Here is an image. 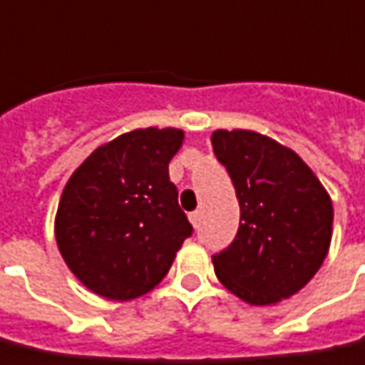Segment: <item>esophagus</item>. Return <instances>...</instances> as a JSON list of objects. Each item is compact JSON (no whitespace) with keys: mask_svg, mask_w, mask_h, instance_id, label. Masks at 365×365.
I'll return each mask as SVG.
<instances>
[{"mask_svg":"<svg viewBox=\"0 0 365 365\" xmlns=\"http://www.w3.org/2000/svg\"><path fill=\"white\" fill-rule=\"evenodd\" d=\"M200 217H201V213H200V211H191V213H190V221H191V225L195 227V229H197V227H200Z\"/></svg>","mask_w":365,"mask_h":365,"instance_id":"obj_1","label":"esophagus"}]
</instances>
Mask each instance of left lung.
Returning <instances> with one entry per match:
<instances>
[{
    "instance_id": "8db88e82",
    "label": "left lung",
    "mask_w": 365,
    "mask_h": 365,
    "mask_svg": "<svg viewBox=\"0 0 365 365\" xmlns=\"http://www.w3.org/2000/svg\"><path fill=\"white\" fill-rule=\"evenodd\" d=\"M211 144L241 207L233 243L213 255L215 274L249 304H277L324 262L332 239L330 195L297 152L269 136L215 130Z\"/></svg>"
}]
</instances>
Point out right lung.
<instances>
[{"label":"right lung","instance_id":"1","mask_svg":"<svg viewBox=\"0 0 365 365\" xmlns=\"http://www.w3.org/2000/svg\"><path fill=\"white\" fill-rule=\"evenodd\" d=\"M178 128H140L96 148L63 190L55 217L58 251L98 297L132 300L164 279L193 227L168 165Z\"/></svg>","mask_w":365,"mask_h":365}]
</instances>
